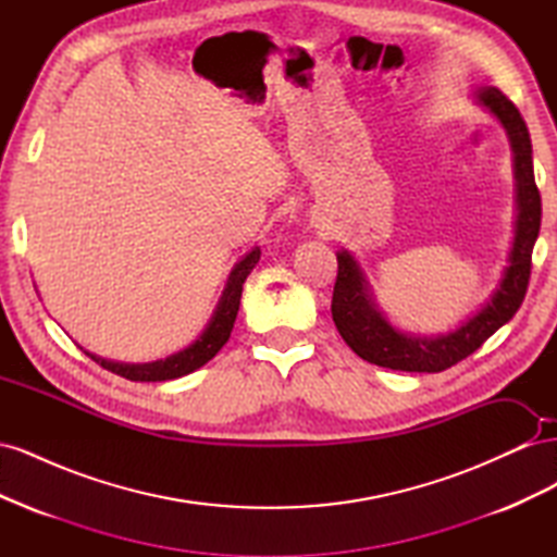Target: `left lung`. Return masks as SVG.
Segmentation results:
<instances>
[{"mask_svg":"<svg viewBox=\"0 0 557 557\" xmlns=\"http://www.w3.org/2000/svg\"><path fill=\"white\" fill-rule=\"evenodd\" d=\"M474 102L493 113L509 137L516 181V223L513 242L499 285L491 299L465 323L444 334L420 336L397 330L376 305L360 262L348 250L336 252V272L332 295V320L352 352L367 362L397 369V372H444L471 356L481 344L507 325L522 305L528 290L532 248L542 227V197H539L532 166V141L520 111L497 88H481Z\"/></svg>","mask_w":557,"mask_h":557,"instance_id":"obj_1","label":"left lung"}]
</instances>
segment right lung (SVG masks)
Segmentation results:
<instances>
[{
    "instance_id": "1",
    "label": "right lung",
    "mask_w": 557,
    "mask_h": 557,
    "mask_svg": "<svg viewBox=\"0 0 557 557\" xmlns=\"http://www.w3.org/2000/svg\"><path fill=\"white\" fill-rule=\"evenodd\" d=\"M260 260V248H250L246 256L232 267V272L227 276L225 290L218 299V305L213 309V315L209 318L207 327L201 330V334L193 344H188L185 348H181L178 352H172L164 360H156V362H115V360H107L99 358L95 352H88L97 364H102L109 372L129 379V381H172V379H181L185 374H193L195 369L205 367L218 350H221L227 339L230 332L234 327V320H237L239 313V301H242V290H244V281L248 278V274L252 272V267L258 264Z\"/></svg>"
}]
</instances>
